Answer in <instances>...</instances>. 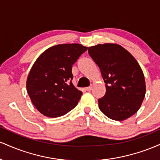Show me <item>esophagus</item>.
<instances>
[{
	"instance_id": "obj_1",
	"label": "esophagus",
	"mask_w": 160,
	"mask_h": 160,
	"mask_svg": "<svg viewBox=\"0 0 160 160\" xmlns=\"http://www.w3.org/2000/svg\"><path fill=\"white\" fill-rule=\"evenodd\" d=\"M92 86H89V87H86L85 89V90L89 92V91L92 90Z\"/></svg>"
}]
</instances>
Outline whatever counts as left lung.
Instances as JSON below:
<instances>
[{
	"mask_svg": "<svg viewBox=\"0 0 160 160\" xmlns=\"http://www.w3.org/2000/svg\"><path fill=\"white\" fill-rule=\"evenodd\" d=\"M88 52L100 68L106 93L98 108L108 118L122 121L138 111L146 93L144 73L134 57L116 43L89 47Z\"/></svg>",
	"mask_w": 160,
	"mask_h": 160,
	"instance_id": "8db88e82",
	"label": "left lung"
}]
</instances>
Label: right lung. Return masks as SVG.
Wrapping results in <instances>:
<instances>
[{"mask_svg":"<svg viewBox=\"0 0 160 160\" xmlns=\"http://www.w3.org/2000/svg\"><path fill=\"white\" fill-rule=\"evenodd\" d=\"M87 49L78 43L49 47L38 57L27 78L26 88L34 107L48 117L66 114L82 94L73 85L72 66Z\"/></svg>","mask_w":160,"mask_h":160,"instance_id":"1","label":"right lung"}]
</instances>
